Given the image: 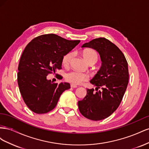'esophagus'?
Returning <instances> with one entry per match:
<instances>
[{
  "label": "esophagus",
  "instance_id": "1",
  "mask_svg": "<svg viewBox=\"0 0 149 149\" xmlns=\"http://www.w3.org/2000/svg\"><path fill=\"white\" fill-rule=\"evenodd\" d=\"M70 86H71V88H77V87H78V86H77V85H76V84H71Z\"/></svg>",
  "mask_w": 149,
  "mask_h": 149
}]
</instances>
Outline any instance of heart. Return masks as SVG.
<instances>
[{
	"label": "heart",
	"mask_w": 149,
	"mask_h": 149,
	"mask_svg": "<svg viewBox=\"0 0 149 149\" xmlns=\"http://www.w3.org/2000/svg\"><path fill=\"white\" fill-rule=\"evenodd\" d=\"M83 57L85 61L88 63H95L97 61L98 56L96 51L91 49H88L83 51L82 53ZM72 56L71 53H68L63 57L62 63L64 65H68ZM65 78L67 81L74 84H79L83 81L88 80L89 76L87 73H81L76 71H71L68 72L65 75Z\"/></svg>",
	"instance_id": "1"
}]
</instances>
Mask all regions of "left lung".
Here are the masks:
<instances>
[{
	"instance_id": "8db88e82",
	"label": "left lung",
	"mask_w": 149,
	"mask_h": 149,
	"mask_svg": "<svg viewBox=\"0 0 149 149\" xmlns=\"http://www.w3.org/2000/svg\"><path fill=\"white\" fill-rule=\"evenodd\" d=\"M81 47L96 49L102 65L90 81L96 91L87 89L86 96L78 101L79 110L87 119L102 120L118 109L123 100L129 83L127 61L120 49L105 38L94 39Z\"/></svg>"
}]
</instances>
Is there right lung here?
I'll list each match as a JSON object with an SVG mask.
<instances>
[{"mask_svg":"<svg viewBox=\"0 0 149 149\" xmlns=\"http://www.w3.org/2000/svg\"><path fill=\"white\" fill-rule=\"evenodd\" d=\"M79 42L50 33L38 36L26 46L18 67L17 81L21 95L31 111L47 113L55 107L61 94L70 88V83H53L47 76L61 69L63 57Z\"/></svg>","mask_w":149,"mask_h":149,"instance_id":"right-lung-1","label":"right lung"}]
</instances>
